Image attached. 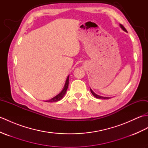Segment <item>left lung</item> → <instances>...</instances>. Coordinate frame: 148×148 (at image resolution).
<instances>
[{"label": "left lung", "mask_w": 148, "mask_h": 148, "mask_svg": "<svg viewBox=\"0 0 148 148\" xmlns=\"http://www.w3.org/2000/svg\"><path fill=\"white\" fill-rule=\"evenodd\" d=\"M120 25V27L121 28V29L123 30L124 31H125V32H127V30L125 29V28L122 25ZM90 91H91V93H92V95L95 97H96V98H97V99H109V98L110 97H102V96H100V95H97L96 93H94L93 91H92V90L90 88Z\"/></svg>", "instance_id": "1"}]
</instances>
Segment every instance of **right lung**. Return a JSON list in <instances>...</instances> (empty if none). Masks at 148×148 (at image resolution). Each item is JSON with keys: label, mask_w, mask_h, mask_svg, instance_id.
<instances>
[{"label": "right lung", "mask_w": 148, "mask_h": 148, "mask_svg": "<svg viewBox=\"0 0 148 148\" xmlns=\"http://www.w3.org/2000/svg\"><path fill=\"white\" fill-rule=\"evenodd\" d=\"M69 76H68L67 79H66L64 87V88H63V90H62V92L59 94H58L57 95H56L55 97H53V98L51 99L50 100H46L45 102H57V101H59V100H60L63 98V97H64L65 94L66 93V92H67V90L68 86H69Z\"/></svg>", "instance_id": "obj_1"}]
</instances>
